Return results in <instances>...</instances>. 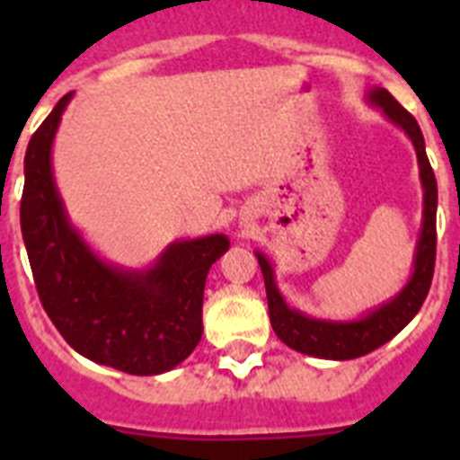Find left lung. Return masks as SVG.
Here are the masks:
<instances>
[{
  "mask_svg": "<svg viewBox=\"0 0 460 460\" xmlns=\"http://www.w3.org/2000/svg\"><path fill=\"white\" fill-rule=\"evenodd\" d=\"M367 103L371 108L382 110L394 126H398L412 142L417 152V165H420V181L424 190V209H421V230L417 246H414L412 271L405 286L389 296L387 302L377 304L361 313L359 318L352 320H332L308 315L299 308L286 302L283 292L276 286L274 265L262 251H255V258L262 270L267 290V304H270V320L279 336L288 348L318 359H357L376 348L392 341L394 336L417 315L429 295L430 280H433V267H436V211H438V184L436 174L429 164L424 147V136L412 115L403 105L394 99L385 87H371L367 92Z\"/></svg>",
  "mask_w": 460,
  "mask_h": 460,
  "instance_id": "left-lung-1",
  "label": "left lung"
}]
</instances>
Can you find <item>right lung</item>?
Listing matches in <instances>:
<instances>
[{
    "label": "right lung",
    "instance_id": "1",
    "mask_svg": "<svg viewBox=\"0 0 460 460\" xmlns=\"http://www.w3.org/2000/svg\"><path fill=\"white\" fill-rule=\"evenodd\" d=\"M71 99L73 92L59 99L24 154L20 226L40 304L87 359L131 376L172 371L200 343L207 274L230 239H177L140 270L101 258L68 217L52 168Z\"/></svg>",
    "mask_w": 460,
    "mask_h": 460
}]
</instances>
